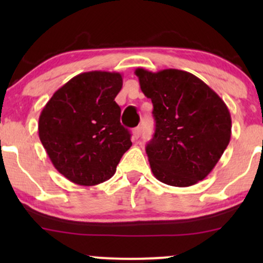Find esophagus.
Returning <instances> with one entry per match:
<instances>
[{
	"label": "esophagus",
	"mask_w": 263,
	"mask_h": 263,
	"mask_svg": "<svg viewBox=\"0 0 263 263\" xmlns=\"http://www.w3.org/2000/svg\"><path fill=\"white\" fill-rule=\"evenodd\" d=\"M140 136H141V127L138 126V127L134 128V138L137 140V138H140Z\"/></svg>",
	"instance_id": "1"
}]
</instances>
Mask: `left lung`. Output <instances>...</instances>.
Returning a JSON list of instances; mask_svg holds the SVG:
<instances>
[{
    "instance_id": "8db88e82",
    "label": "left lung",
    "mask_w": 263,
    "mask_h": 263,
    "mask_svg": "<svg viewBox=\"0 0 263 263\" xmlns=\"http://www.w3.org/2000/svg\"><path fill=\"white\" fill-rule=\"evenodd\" d=\"M135 74L153 104L156 131L146 147L153 176L168 185H194L213 171L230 142L228 106L188 71L138 68Z\"/></svg>"
}]
</instances>
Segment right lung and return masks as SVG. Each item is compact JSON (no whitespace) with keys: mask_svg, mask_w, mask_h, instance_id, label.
Segmentation results:
<instances>
[{"mask_svg":"<svg viewBox=\"0 0 263 263\" xmlns=\"http://www.w3.org/2000/svg\"><path fill=\"white\" fill-rule=\"evenodd\" d=\"M121 87L120 73L86 71L57 90L42 110L39 138L55 170L70 182L89 186L110 179L132 146L115 101Z\"/></svg>","mask_w":263,"mask_h":263,"instance_id":"add662e5","label":"right lung"}]
</instances>
